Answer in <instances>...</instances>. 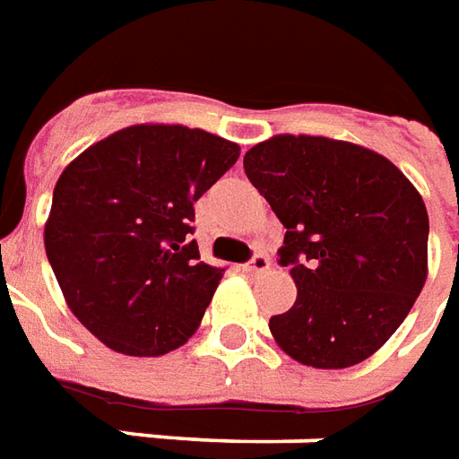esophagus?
<instances>
[{
  "instance_id": "obj_1",
  "label": "esophagus",
  "mask_w": 459,
  "mask_h": 459,
  "mask_svg": "<svg viewBox=\"0 0 459 459\" xmlns=\"http://www.w3.org/2000/svg\"><path fill=\"white\" fill-rule=\"evenodd\" d=\"M242 269H245L247 274H264V272L272 269V259H269L266 255H255L245 266H242Z\"/></svg>"
}]
</instances>
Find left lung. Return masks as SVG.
<instances>
[{
    "instance_id": "8db88e82",
    "label": "left lung",
    "mask_w": 459,
    "mask_h": 459,
    "mask_svg": "<svg viewBox=\"0 0 459 459\" xmlns=\"http://www.w3.org/2000/svg\"><path fill=\"white\" fill-rule=\"evenodd\" d=\"M249 183L287 227L279 264L297 301L269 318L311 368H349L391 339L428 279V210L388 158L321 135H274L245 155Z\"/></svg>"
}]
</instances>
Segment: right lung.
<instances>
[{"label": "right lung", "instance_id": "add662e5", "mask_svg": "<svg viewBox=\"0 0 459 459\" xmlns=\"http://www.w3.org/2000/svg\"><path fill=\"white\" fill-rule=\"evenodd\" d=\"M239 145L185 126H131L61 172L44 227L68 308L108 349L162 356L193 336L222 272L200 262L195 203Z\"/></svg>", "mask_w": 459, "mask_h": 459}]
</instances>
